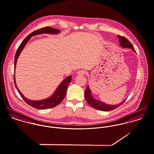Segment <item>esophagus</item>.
Instances as JSON below:
<instances>
[{"instance_id":"1","label":"esophagus","mask_w":154,"mask_h":154,"mask_svg":"<svg viewBox=\"0 0 154 154\" xmlns=\"http://www.w3.org/2000/svg\"><path fill=\"white\" fill-rule=\"evenodd\" d=\"M85 73V72L84 70H79L77 71V74L79 75H84Z\"/></svg>"}]
</instances>
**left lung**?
Masks as SVG:
<instances>
[{"instance_id":"8db88e82","label":"left lung","mask_w":154,"mask_h":154,"mask_svg":"<svg viewBox=\"0 0 154 154\" xmlns=\"http://www.w3.org/2000/svg\"><path fill=\"white\" fill-rule=\"evenodd\" d=\"M118 37L119 38L120 45L122 48H131V49H132V51L136 52L135 49H134V47H133V45H132V44L129 42V41L127 38H125L124 36H118ZM85 100H87V102L91 107H93V108H94L97 110L106 111H106H110V110H113L116 108H118L125 101V100L119 104H116H116L110 105V104H106V103L103 102L100 100H97V99L94 98V97L93 96V95L91 94V91L90 89L89 85H88L86 89H85Z\"/></svg>"}]
</instances>
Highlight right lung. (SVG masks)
Listing matches in <instances>:
<instances>
[{"label": "right lung", "instance_id": "add662e5", "mask_svg": "<svg viewBox=\"0 0 154 154\" xmlns=\"http://www.w3.org/2000/svg\"><path fill=\"white\" fill-rule=\"evenodd\" d=\"M60 33V31L58 29H54L51 27L47 26L39 29H38L36 31H35L33 32H32L31 34L27 36L25 39L22 42L20 45L17 48V51L15 54V60H14V64H15V67L17 65V58L20 54V52L24 48L25 46L27 44V42L29 41V40L31 39V38L33 36L36 35L42 34H57ZM71 81V76L69 75L61 83L60 85L58 86L56 90L54 91V94L51 96L49 97L47 99L41 100H31L29 99H28L26 98L20 91L19 88H17V85L16 84L15 81V77L14 74V83L17 89V91L19 92V94L22 97V98L24 100V101L29 106H32V107H34L37 109H47L52 108L57 105H58L60 103L62 102V100L64 99L68 86L69 83Z\"/></svg>", "mask_w": 154, "mask_h": 154}]
</instances>
